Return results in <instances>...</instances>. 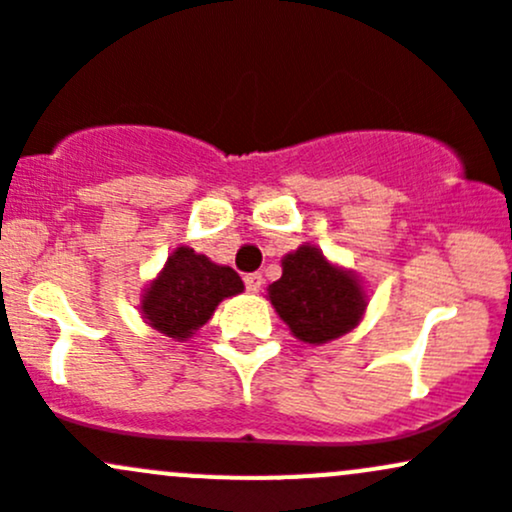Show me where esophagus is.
Returning a JSON list of instances; mask_svg holds the SVG:
<instances>
[{
  "mask_svg": "<svg viewBox=\"0 0 512 512\" xmlns=\"http://www.w3.org/2000/svg\"><path fill=\"white\" fill-rule=\"evenodd\" d=\"M244 283H246V291L258 293V291H261V286H263L261 273H249V276H244Z\"/></svg>",
  "mask_w": 512,
  "mask_h": 512,
  "instance_id": "esophagus-1",
  "label": "esophagus"
}]
</instances>
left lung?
<instances>
[{
  "label": "left lung",
  "mask_w": 512,
  "mask_h": 512,
  "mask_svg": "<svg viewBox=\"0 0 512 512\" xmlns=\"http://www.w3.org/2000/svg\"><path fill=\"white\" fill-rule=\"evenodd\" d=\"M281 268L283 276L268 286V300L295 340L325 345L362 323L370 295L352 268L337 266L315 244L283 256Z\"/></svg>",
  "instance_id": "obj_1"
}]
</instances>
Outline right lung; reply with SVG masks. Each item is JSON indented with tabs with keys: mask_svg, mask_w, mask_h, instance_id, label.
I'll return each instance as SVG.
<instances>
[{
	"mask_svg": "<svg viewBox=\"0 0 512 512\" xmlns=\"http://www.w3.org/2000/svg\"><path fill=\"white\" fill-rule=\"evenodd\" d=\"M241 291L244 281L234 268L219 266L189 246H177L142 291L140 313L152 330L184 342L212 320L221 300Z\"/></svg>",
	"mask_w": 512,
	"mask_h": 512,
	"instance_id": "obj_1",
	"label": "right lung"
}]
</instances>
